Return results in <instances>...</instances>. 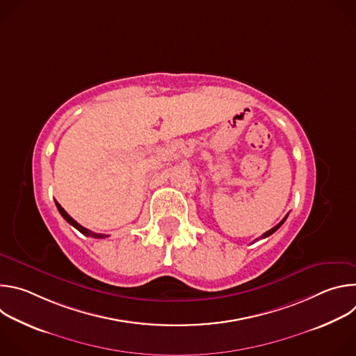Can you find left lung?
<instances>
[{
	"label": "left lung",
	"mask_w": 356,
	"mask_h": 356,
	"mask_svg": "<svg viewBox=\"0 0 356 356\" xmlns=\"http://www.w3.org/2000/svg\"><path fill=\"white\" fill-rule=\"evenodd\" d=\"M287 216H289V214H287ZM287 216H286V217H284V218H283V220H282V221H280V222H279V224H277V225H276V227H273V228H272V229H269V231H268V232H265V234H264V235H262V236H261V238H259V239H264V238H268V236H269V235H272V234H273V232H276V231H277V229H279V228H280V227H282V225H283V222H284V221H286V218H287ZM257 241H258V239H257Z\"/></svg>",
	"instance_id": "obj_1"
}]
</instances>
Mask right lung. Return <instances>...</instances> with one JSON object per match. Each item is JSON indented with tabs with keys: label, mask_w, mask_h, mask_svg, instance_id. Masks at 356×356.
Wrapping results in <instances>:
<instances>
[{
	"label": "right lung",
	"mask_w": 356,
	"mask_h": 356,
	"mask_svg": "<svg viewBox=\"0 0 356 356\" xmlns=\"http://www.w3.org/2000/svg\"><path fill=\"white\" fill-rule=\"evenodd\" d=\"M56 202V207H58V210H59V213L62 214V217L70 224V225H73L77 231H80L83 235H86V236H91V238H97V239H104V238H107V236H110V235H106V234H95V232H92V231H90V229H87V228H84V227H81L77 221H74L66 211H65V209L59 204L58 201H55Z\"/></svg>",
	"instance_id": "add662e5"
}]
</instances>
